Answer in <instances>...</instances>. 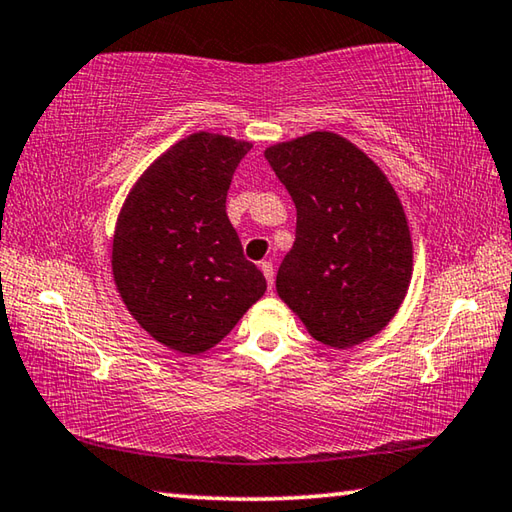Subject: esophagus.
<instances>
[{"instance_id":"obj_1","label":"esophagus","mask_w":512,"mask_h":512,"mask_svg":"<svg viewBox=\"0 0 512 512\" xmlns=\"http://www.w3.org/2000/svg\"><path fill=\"white\" fill-rule=\"evenodd\" d=\"M259 268H262V273L266 277L268 289H273L275 287V266H273V262H262V264H259Z\"/></svg>"}]
</instances>
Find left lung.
<instances>
[{
    "instance_id": "left-lung-1",
    "label": "left lung",
    "mask_w": 512,
    "mask_h": 512,
    "mask_svg": "<svg viewBox=\"0 0 512 512\" xmlns=\"http://www.w3.org/2000/svg\"><path fill=\"white\" fill-rule=\"evenodd\" d=\"M266 160L296 205V241L277 293L329 348L375 336L411 277V237L395 189L366 153L334 133L271 146Z\"/></svg>"
}]
</instances>
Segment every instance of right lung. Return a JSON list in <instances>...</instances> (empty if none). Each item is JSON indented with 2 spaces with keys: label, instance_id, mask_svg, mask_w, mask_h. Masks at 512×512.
Instances as JSON below:
<instances>
[{
  "label": "right lung",
  "instance_id": "right-lung-1",
  "mask_svg": "<svg viewBox=\"0 0 512 512\" xmlns=\"http://www.w3.org/2000/svg\"><path fill=\"white\" fill-rule=\"evenodd\" d=\"M250 146L212 133L185 137L144 171L119 214L117 289L137 323L176 352L214 348L266 291L225 214Z\"/></svg>",
  "mask_w": 512,
  "mask_h": 512
}]
</instances>
